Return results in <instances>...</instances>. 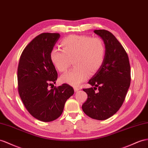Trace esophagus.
I'll return each instance as SVG.
<instances>
[{
	"mask_svg": "<svg viewBox=\"0 0 148 148\" xmlns=\"http://www.w3.org/2000/svg\"><path fill=\"white\" fill-rule=\"evenodd\" d=\"M74 89L75 91H77V90H79V88H78V87H74Z\"/></svg>",
	"mask_w": 148,
	"mask_h": 148,
	"instance_id": "1",
	"label": "esophagus"
}]
</instances>
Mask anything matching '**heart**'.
Instances as JSON below:
<instances>
[{"instance_id": "b5f03b06", "label": "heart", "mask_w": 148, "mask_h": 148, "mask_svg": "<svg viewBox=\"0 0 148 148\" xmlns=\"http://www.w3.org/2000/svg\"><path fill=\"white\" fill-rule=\"evenodd\" d=\"M62 51L53 49L50 53L52 62L60 73L70 67L73 60L75 67L60 77V81L77 86L103 65L106 57V45L99 37L71 35L60 42Z\"/></svg>"}]
</instances>
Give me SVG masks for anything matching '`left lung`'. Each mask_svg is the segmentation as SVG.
<instances>
[{"label": "left lung", "mask_w": 148, "mask_h": 148, "mask_svg": "<svg viewBox=\"0 0 148 148\" xmlns=\"http://www.w3.org/2000/svg\"><path fill=\"white\" fill-rule=\"evenodd\" d=\"M94 32L103 39L106 52L103 64L88 82L93 88L83 89L88 99L82 109L92 119L105 120L123 104L130 86L131 67L127 52L111 32L104 29Z\"/></svg>", "instance_id": "obj_1"}]
</instances>
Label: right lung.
<instances>
[{
	"label": "right lung",
	"mask_w": 148,
	"mask_h": 148,
	"mask_svg": "<svg viewBox=\"0 0 148 148\" xmlns=\"http://www.w3.org/2000/svg\"><path fill=\"white\" fill-rule=\"evenodd\" d=\"M59 37L58 33L36 36L22 51L17 68L18 92L22 103L33 117L43 122L58 119L74 92L67 84L48 88L58 79L50 53Z\"/></svg>",
	"instance_id": "obj_1"
}]
</instances>
